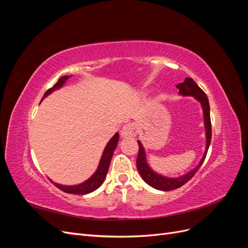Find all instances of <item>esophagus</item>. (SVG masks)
I'll return each mask as SVG.
<instances>
[{
  "instance_id": "obj_1",
  "label": "esophagus",
  "mask_w": 248,
  "mask_h": 248,
  "mask_svg": "<svg viewBox=\"0 0 248 248\" xmlns=\"http://www.w3.org/2000/svg\"><path fill=\"white\" fill-rule=\"evenodd\" d=\"M138 133V129L137 127L134 126L133 124H126L122 127L121 131H120V134L123 139H129L132 138L134 136H137Z\"/></svg>"
}]
</instances>
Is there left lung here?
Segmentation results:
<instances>
[{
	"label": "left lung",
	"mask_w": 248,
	"mask_h": 248,
	"mask_svg": "<svg viewBox=\"0 0 248 248\" xmlns=\"http://www.w3.org/2000/svg\"><path fill=\"white\" fill-rule=\"evenodd\" d=\"M176 88L179 90V95L183 97L186 96H191L194 99L200 102L202 109V117H204V127H205V136H206V146H205V152L204 155L201 158L200 162L196 168H193L189 171H187L186 174L178 176V177H167L164 175L159 174V172L155 171L147 160V154L146 150L142 146L141 141L139 140V147H140V152L138 155L137 159V168L141 176L142 180L150 185L153 188L161 191H170L174 190L184 185L187 181L194 176V174L199 170L201 168L202 163L204 162L206 155L208 152V149L210 146V142H211V121H210V106H209V100L207 95L204 93V91L194 82L192 78H186L183 82H180L176 86Z\"/></svg>",
	"instance_id": "1"
}]
</instances>
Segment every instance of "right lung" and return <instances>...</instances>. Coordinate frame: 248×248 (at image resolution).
Segmentation results:
<instances>
[{"instance_id": "right-lung-1", "label": "right lung", "mask_w": 248, "mask_h": 248, "mask_svg": "<svg viewBox=\"0 0 248 248\" xmlns=\"http://www.w3.org/2000/svg\"><path fill=\"white\" fill-rule=\"evenodd\" d=\"M72 76H64L60 78L57 81V84L52 88H50L49 90H47L46 94L43 95L41 101L46 98V97H47L49 94H51L52 92H55V91H57V90L61 89L66 84V81L68 80ZM118 141H119V133L116 132L115 136L108 140L106 148H104L99 164H98V167H97V170H95V172L91 177H90L88 180H86L85 182L77 184V185H62V184H59V183L51 181L50 179L49 180L58 187L59 189H61L62 191L67 192V193L88 194L90 192H93L97 188H99V187L102 185L104 179H106V177H107L111 157L117 148Z\"/></svg>"}]
</instances>
